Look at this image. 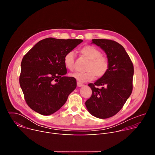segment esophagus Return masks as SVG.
<instances>
[{
    "mask_svg": "<svg viewBox=\"0 0 155 155\" xmlns=\"http://www.w3.org/2000/svg\"><path fill=\"white\" fill-rule=\"evenodd\" d=\"M77 86H78V87H81V86H83L84 85L83 83H80L79 81H77Z\"/></svg>",
    "mask_w": 155,
    "mask_h": 155,
    "instance_id": "1",
    "label": "esophagus"
}]
</instances>
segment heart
Returning a JSON list of instances; mask_svg holds the SVG:
<instances>
[{
	"label": "heart",
	"mask_w": 155,
	"mask_h": 155,
	"mask_svg": "<svg viewBox=\"0 0 155 155\" xmlns=\"http://www.w3.org/2000/svg\"><path fill=\"white\" fill-rule=\"evenodd\" d=\"M81 53L90 60L85 72H75L71 74L79 82H86L93 80L95 76L102 77L105 75L109 68L108 59L101 56V52L93 46H85L80 50ZM75 53L69 51L64 57V64L65 68L70 71L74 69Z\"/></svg>",
	"instance_id": "b5f03b06"
}]
</instances>
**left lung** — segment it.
<instances>
[{"label":"left lung","instance_id":"1","mask_svg":"<svg viewBox=\"0 0 155 155\" xmlns=\"http://www.w3.org/2000/svg\"><path fill=\"white\" fill-rule=\"evenodd\" d=\"M92 41L106 53L109 68L105 75L88 84L92 95L85 105L92 115L105 119L116 115L131 94L134 66L124 47L118 42L107 39Z\"/></svg>","mask_w":155,"mask_h":155}]
</instances>
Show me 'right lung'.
<instances>
[{"label": "right lung", "instance_id": "1", "mask_svg": "<svg viewBox=\"0 0 155 155\" xmlns=\"http://www.w3.org/2000/svg\"><path fill=\"white\" fill-rule=\"evenodd\" d=\"M83 41L81 39L47 38L39 41L24 56L19 84L26 102L35 112L50 115L67 101L75 89V78L65 77L64 57Z\"/></svg>", "mask_w": 155, "mask_h": 155}]
</instances>
